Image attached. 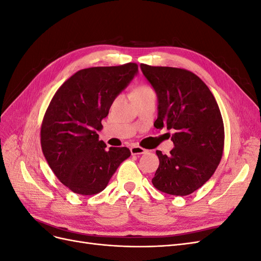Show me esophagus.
<instances>
[{"mask_svg": "<svg viewBox=\"0 0 261 261\" xmlns=\"http://www.w3.org/2000/svg\"><path fill=\"white\" fill-rule=\"evenodd\" d=\"M130 152L132 154H143V153H147L148 151L143 148V147H139V146H133L130 148Z\"/></svg>", "mask_w": 261, "mask_h": 261, "instance_id": "34e87169", "label": "esophagus"}]
</instances>
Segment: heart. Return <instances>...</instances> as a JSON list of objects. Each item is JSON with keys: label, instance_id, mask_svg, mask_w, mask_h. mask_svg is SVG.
I'll list each match as a JSON object with an SVG mask.
<instances>
[{"label": "heart", "instance_id": "heart-1", "mask_svg": "<svg viewBox=\"0 0 261 261\" xmlns=\"http://www.w3.org/2000/svg\"><path fill=\"white\" fill-rule=\"evenodd\" d=\"M148 94H154L153 89L147 85H141L135 90V92H134V97H143L148 96Z\"/></svg>", "mask_w": 261, "mask_h": 261}]
</instances>
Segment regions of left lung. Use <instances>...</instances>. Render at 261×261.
I'll use <instances>...</instances> for the list:
<instances>
[{"instance_id": "obj_1", "label": "left lung", "mask_w": 261, "mask_h": 261, "mask_svg": "<svg viewBox=\"0 0 261 261\" xmlns=\"http://www.w3.org/2000/svg\"><path fill=\"white\" fill-rule=\"evenodd\" d=\"M140 67L159 101L154 127L174 132L170 154L156 150L160 163L152 184L165 194L189 195L212 176L223 154L224 125L219 106L207 85L187 69Z\"/></svg>"}]
</instances>
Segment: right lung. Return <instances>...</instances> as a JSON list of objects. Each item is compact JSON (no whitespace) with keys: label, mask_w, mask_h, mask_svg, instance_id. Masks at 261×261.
<instances>
[{"label":"right lung","mask_w":261,"mask_h":261,"mask_svg":"<svg viewBox=\"0 0 261 261\" xmlns=\"http://www.w3.org/2000/svg\"><path fill=\"white\" fill-rule=\"evenodd\" d=\"M137 72L136 63L81 69L53 96L41 124V148L55 176L72 192L83 196L102 192L130 155L126 147L106 149L97 130Z\"/></svg>","instance_id":"right-lung-1"}]
</instances>
